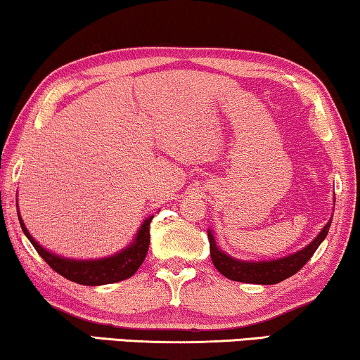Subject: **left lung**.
<instances>
[{
  "label": "left lung",
  "instance_id": "1",
  "mask_svg": "<svg viewBox=\"0 0 360 360\" xmlns=\"http://www.w3.org/2000/svg\"><path fill=\"white\" fill-rule=\"evenodd\" d=\"M331 221H333V217L330 219V221L323 226L320 235H318L310 245L303 248V250L293 252V255H288L285 257H281V259L257 261V262L241 261V259H236V257L229 256L225 251H221L220 248L217 246L214 233H212V230H209L207 231V235H209V243H210L212 262H214L217 271L230 281L246 282V283H262V285H271V283L282 282L288 279V277H292L293 274H297V272L300 271L308 261H310V257L315 255L318 246H320L323 240L326 238L328 230H330L331 226Z\"/></svg>",
  "mask_w": 360,
  "mask_h": 360
}]
</instances>
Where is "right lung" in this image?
I'll use <instances>...</instances> for the list:
<instances>
[{
	"label": "right lung",
	"mask_w": 360,
	"mask_h": 360,
	"mask_svg": "<svg viewBox=\"0 0 360 360\" xmlns=\"http://www.w3.org/2000/svg\"><path fill=\"white\" fill-rule=\"evenodd\" d=\"M19 224L24 235L29 238L32 243L35 251L39 252L40 257L52 267L55 272L63 276L65 279L81 283V285H104V283H114L129 279L139 271L141 262L145 261L146 252H148L150 246V224L153 215L143 220L140 230L136 231L134 241L125 248V250L115 252L114 256L103 257V259H68V257L57 256L55 252H50L40 246L37 241L34 240L32 235L27 231L26 225L19 215Z\"/></svg>",
	"instance_id": "obj_1"
}]
</instances>
